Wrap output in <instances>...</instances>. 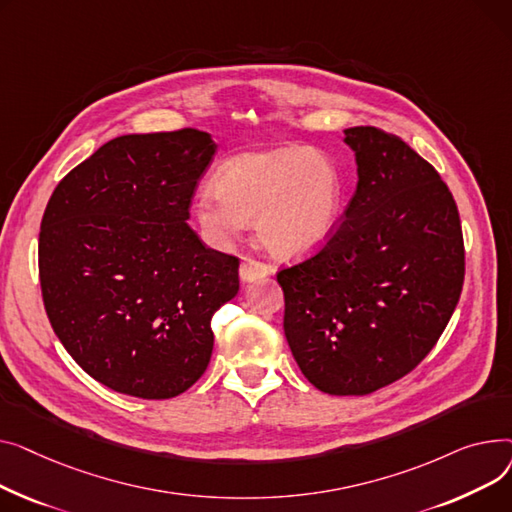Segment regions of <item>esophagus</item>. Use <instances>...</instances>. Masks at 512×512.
<instances>
[{
    "label": "esophagus",
    "mask_w": 512,
    "mask_h": 512,
    "mask_svg": "<svg viewBox=\"0 0 512 512\" xmlns=\"http://www.w3.org/2000/svg\"><path fill=\"white\" fill-rule=\"evenodd\" d=\"M266 275H270V266L254 258H244L242 266H239V277H242L244 283H252Z\"/></svg>",
    "instance_id": "obj_1"
}]
</instances>
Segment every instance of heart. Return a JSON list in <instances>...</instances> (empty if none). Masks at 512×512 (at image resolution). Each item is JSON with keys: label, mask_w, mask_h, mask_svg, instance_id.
<instances>
[{"label": "heart", "mask_w": 512, "mask_h": 512, "mask_svg": "<svg viewBox=\"0 0 512 512\" xmlns=\"http://www.w3.org/2000/svg\"><path fill=\"white\" fill-rule=\"evenodd\" d=\"M341 208L343 177L333 159L299 146L229 159L194 202L196 219L213 244L225 246L246 223H256L262 246L283 258L322 246Z\"/></svg>", "instance_id": "1"}]
</instances>
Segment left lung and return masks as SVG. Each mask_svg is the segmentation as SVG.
I'll return each instance as SVG.
<instances>
[{"label":"left lung","mask_w":512,"mask_h":512,"mask_svg":"<svg viewBox=\"0 0 512 512\" xmlns=\"http://www.w3.org/2000/svg\"><path fill=\"white\" fill-rule=\"evenodd\" d=\"M357 188L343 223L283 268V328L302 374L328 395H370L409 374L453 316L465 279L459 210L399 136L345 130Z\"/></svg>","instance_id":"8db88e82"}]
</instances>
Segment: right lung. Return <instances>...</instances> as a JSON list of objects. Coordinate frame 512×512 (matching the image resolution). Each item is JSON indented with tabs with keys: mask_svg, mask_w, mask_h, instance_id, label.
Returning <instances> with one entry per match:
<instances>
[{
	"mask_svg": "<svg viewBox=\"0 0 512 512\" xmlns=\"http://www.w3.org/2000/svg\"><path fill=\"white\" fill-rule=\"evenodd\" d=\"M215 150L194 128L117 136L47 202L45 312L74 362L115 393L171 399L210 362V318L239 291V258L186 223Z\"/></svg>",
	"mask_w": 512,
	"mask_h": 512,
	"instance_id": "obj_1",
	"label": "right lung"
}]
</instances>
